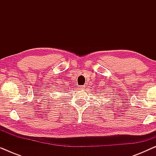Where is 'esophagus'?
<instances>
[{"label":"esophagus","mask_w":156,"mask_h":156,"mask_svg":"<svg viewBox=\"0 0 156 156\" xmlns=\"http://www.w3.org/2000/svg\"><path fill=\"white\" fill-rule=\"evenodd\" d=\"M78 88H79V89H84L85 88V87L84 86H79Z\"/></svg>","instance_id":"obj_1"}]
</instances>
